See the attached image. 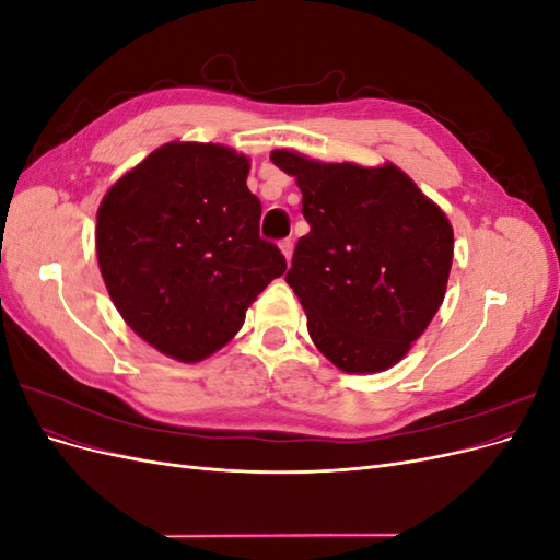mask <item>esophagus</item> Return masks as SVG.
Listing matches in <instances>:
<instances>
[{
  "instance_id": "obj_1",
  "label": "esophagus",
  "mask_w": 560,
  "mask_h": 560,
  "mask_svg": "<svg viewBox=\"0 0 560 560\" xmlns=\"http://www.w3.org/2000/svg\"><path fill=\"white\" fill-rule=\"evenodd\" d=\"M280 249H282V254H284V259H287V261H292L294 243H292V241H282V243H280Z\"/></svg>"
}]
</instances>
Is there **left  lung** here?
<instances>
[{
	"label": "left lung",
	"instance_id": "obj_1",
	"mask_svg": "<svg viewBox=\"0 0 560 560\" xmlns=\"http://www.w3.org/2000/svg\"><path fill=\"white\" fill-rule=\"evenodd\" d=\"M294 175L311 231L287 284L308 315L317 350L348 374L389 369L428 329L453 261L446 214L399 167L270 154Z\"/></svg>",
	"mask_w": 560,
	"mask_h": 560
}]
</instances>
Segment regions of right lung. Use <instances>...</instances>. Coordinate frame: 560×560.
Instances as JSON below:
<instances>
[{"instance_id": "1", "label": "right lung", "mask_w": 560, "mask_h": 560, "mask_svg": "<svg viewBox=\"0 0 560 560\" xmlns=\"http://www.w3.org/2000/svg\"><path fill=\"white\" fill-rule=\"evenodd\" d=\"M249 161L171 142L118 179L97 210L100 273L128 327L167 358L198 362L229 343L270 280L278 245L259 235Z\"/></svg>"}]
</instances>
